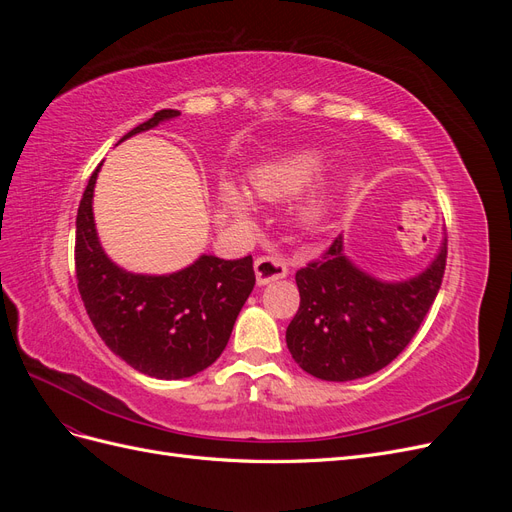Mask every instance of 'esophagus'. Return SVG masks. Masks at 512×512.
<instances>
[{"mask_svg":"<svg viewBox=\"0 0 512 512\" xmlns=\"http://www.w3.org/2000/svg\"><path fill=\"white\" fill-rule=\"evenodd\" d=\"M254 271H256V282L258 286H267L271 282L284 280L288 275V267L282 258L275 256H260L254 262Z\"/></svg>","mask_w":512,"mask_h":512,"instance_id":"1","label":"esophagus"}]
</instances>
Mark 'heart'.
Segmentation results:
<instances>
[{
	"mask_svg": "<svg viewBox=\"0 0 512 512\" xmlns=\"http://www.w3.org/2000/svg\"><path fill=\"white\" fill-rule=\"evenodd\" d=\"M320 168V160L314 153H301V156H294L292 160H286L282 164L265 166L254 173L252 183L258 198L262 200H277L284 198L286 194L294 192L303 185L309 177H312ZM226 205L230 211L241 220H250V203H247L245 196L237 194L232 188H226L224 192Z\"/></svg>",
	"mask_w": 512,
	"mask_h": 512,
	"instance_id": "b5f03b06",
	"label": "heart"
}]
</instances>
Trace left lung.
<instances>
[{
  "instance_id": "left-lung-1",
  "label": "left lung",
  "mask_w": 512,
  "mask_h": 512,
  "mask_svg": "<svg viewBox=\"0 0 512 512\" xmlns=\"http://www.w3.org/2000/svg\"><path fill=\"white\" fill-rule=\"evenodd\" d=\"M444 269L446 241L421 275L386 284L356 269L337 237L294 275L301 303L286 329L292 359L329 382L376 374L412 342L442 286Z\"/></svg>"
}]
</instances>
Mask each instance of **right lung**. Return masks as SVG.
<instances>
[{
	"mask_svg": "<svg viewBox=\"0 0 512 512\" xmlns=\"http://www.w3.org/2000/svg\"><path fill=\"white\" fill-rule=\"evenodd\" d=\"M177 115L175 108H162L121 141ZM98 170L91 173L76 213L74 265L87 316L102 342L136 371L160 380L190 378L224 352L256 284L252 256H200L170 275L119 269L104 254L94 224L91 198Z\"/></svg>",
	"mask_w": 512,
	"mask_h": 512,
	"instance_id": "obj_1",
	"label": "right lung"
}]
</instances>
